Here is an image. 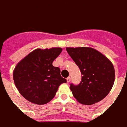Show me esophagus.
I'll list each match as a JSON object with an SVG mask.
<instances>
[{
	"mask_svg": "<svg viewBox=\"0 0 127 127\" xmlns=\"http://www.w3.org/2000/svg\"><path fill=\"white\" fill-rule=\"evenodd\" d=\"M70 81H71V78H70V77H68L67 78V81L69 83V82H70Z\"/></svg>",
	"mask_w": 127,
	"mask_h": 127,
	"instance_id": "obj_1",
	"label": "esophagus"
}]
</instances>
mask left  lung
<instances>
[{
	"mask_svg": "<svg viewBox=\"0 0 127 127\" xmlns=\"http://www.w3.org/2000/svg\"><path fill=\"white\" fill-rule=\"evenodd\" d=\"M66 50L82 75L78 85L70 84L74 97L84 105H92L102 100L114 84L115 74L113 64L105 55L91 48H67Z\"/></svg>",
	"mask_w": 127,
	"mask_h": 127,
	"instance_id": "8db88e82",
	"label": "left lung"
}]
</instances>
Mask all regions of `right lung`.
Returning <instances> with one entry per match:
<instances>
[{"mask_svg":"<svg viewBox=\"0 0 127 127\" xmlns=\"http://www.w3.org/2000/svg\"><path fill=\"white\" fill-rule=\"evenodd\" d=\"M61 48L36 49L17 64L13 72L16 87L24 98L43 105L54 98L60 85L67 80L53 62L61 53Z\"/></svg>","mask_w":127,"mask_h":127,"instance_id":"obj_1","label":"right lung"}]
</instances>
